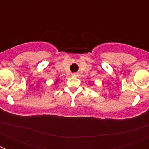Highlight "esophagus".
I'll return each instance as SVG.
<instances>
[{
  "label": "esophagus",
  "mask_w": 149,
  "mask_h": 149,
  "mask_svg": "<svg viewBox=\"0 0 149 149\" xmlns=\"http://www.w3.org/2000/svg\"><path fill=\"white\" fill-rule=\"evenodd\" d=\"M72 77H78V76H79V75L77 74V73H72Z\"/></svg>",
  "instance_id": "34e87169"
}]
</instances>
